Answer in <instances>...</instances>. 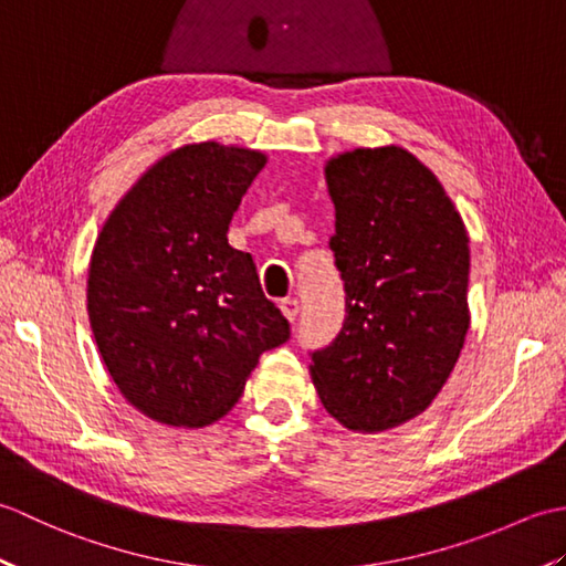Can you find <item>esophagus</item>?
Listing matches in <instances>:
<instances>
[{
    "label": "esophagus",
    "mask_w": 566,
    "mask_h": 566,
    "mask_svg": "<svg viewBox=\"0 0 566 566\" xmlns=\"http://www.w3.org/2000/svg\"><path fill=\"white\" fill-rule=\"evenodd\" d=\"M280 311H282V316L286 321H294L298 316V302H296V298H292V296L290 298H282Z\"/></svg>",
    "instance_id": "1"
}]
</instances>
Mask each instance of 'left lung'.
Listing matches in <instances>:
<instances>
[{"label":"left lung","instance_id":"left-lung-1","mask_svg":"<svg viewBox=\"0 0 566 566\" xmlns=\"http://www.w3.org/2000/svg\"><path fill=\"white\" fill-rule=\"evenodd\" d=\"M323 172L345 321L328 347L311 353V379L345 428L389 430L426 411L460 357L467 228L438 177L406 148L347 150Z\"/></svg>","mask_w":566,"mask_h":566}]
</instances>
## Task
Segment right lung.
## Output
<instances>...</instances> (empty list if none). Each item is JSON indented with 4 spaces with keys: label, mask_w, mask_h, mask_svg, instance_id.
Returning <instances> with one entry per match:
<instances>
[{
    "label": "right lung",
    "mask_w": 566,
    "mask_h": 566,
    "mask_svg": "<svg viewBox=\"0 0 566 566\" xmlns=\"http://www.w3.org/2000/svg\"><path fill=\"white\" fill-rule=\"evenodd\" d=\"M268 163L260 150L189 143L167 153L104 221L87 272V314L124 399L158 423L223 418L290 323L262 294L228 226Z\"/></svg>",
    "instance_id": "obj_1"
}]
</instances>
